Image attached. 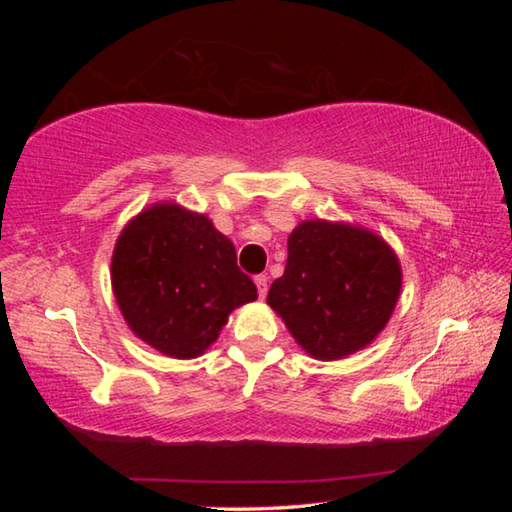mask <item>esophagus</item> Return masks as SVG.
<instances>
[{
	"mask_svg": "<svg viewBox=\"0 0 512 512\" xmlns=\"http://www.w3.org/2000/svg\"><path fill=\"white\" fill-rule=\"evenodd\" d=\"M255 284H257L259 298H266V293H268V277L266 275H257L255 277Z\"/></svg>",
	"mask_w": 512,
	"mask_h": 512,
	"instance_id": "1",
	"label": "esophagus"
}]
</instances>
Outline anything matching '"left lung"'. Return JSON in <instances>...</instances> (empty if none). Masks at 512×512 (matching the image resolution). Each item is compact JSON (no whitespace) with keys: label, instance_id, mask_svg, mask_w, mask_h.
I'll use <instances>...</instances> for the list:
<instances>
[{"label":"left lung","instance_id":"1","mask_svg":"<svg viewBox=\"0 0 512 512\" xmlns=\"http://www.w3.org/2000/svg\"><path fill=\"white\" fill-rule=\"evenodd\" d=\"M402 289L384 239L343 223L305 221L289 237L284 275L266 302L316 359H341L375 339Z\"/></svg>","mask_w":512,"mask_h":512}]
</instances>
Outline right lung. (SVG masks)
I'll return each instance as SVG.
<instances>
[{
    "instance_id": "obj_1",
    "label": "right lung",
    "mask_w": 512,
    "mask_h": 512,
    "mask_svg": "<svg viewBox=\"0 0 512 512\" xmlns=\"http://www.w3.org/2000/svg\"><path fill=\"white\" fill-rule=\"evenodd\" d=\"M112 291L133 332L176 359L203 354L230 311L257 298L232 241L173 203L149 207L121 232Z\"/></svg>"
}]
</instances>
